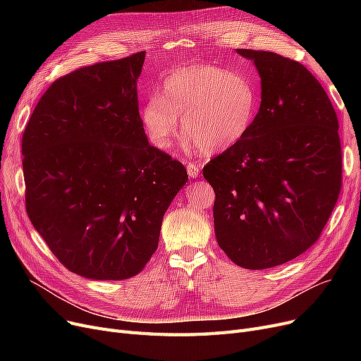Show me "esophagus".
<instances>
[{
  "label": "esophagus",
  "mask_w": 361,
  "mask_h": 361,
  "mask_svg": "<svg viewBox=\"0 0 361 361\" xmlns=\"http://www.w3.org/2000/svg\"><path fill=\"white\" fill-rule=\"evenodd\" d=\"M200 173V165L196 162H188L187 164V174L190 178H196Z\"/></svg>",
  "instance_id": "34e87169"
}]
</instances>
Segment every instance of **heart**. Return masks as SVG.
Listing matches in <instances>:
<instances>
[{"instance_id": "heart-1", "label": "heart", "mask_w": 361, "mask_h": 361, "mask_svg": "<svg viewBox=\"0 0 361 361\" xmlns=\"http://www.w3.org/2000/svg\"><path fill=\"white\" fill-rule=\"evenodd\" d=\"M260 93L249 74L218 66H188L165 78L161 93L152 94L142 109L150 143L173 147L180 121L190 143L203 154H218L238 145L255 123Z\"/></svg>"}]
</instances>
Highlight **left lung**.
Instances as JSON below:
<instances>
[{
	"label": "left lung",
	"instance_id": "8db88e82",
	"mask_svg": "<svg viewBox=\"0 0 361 361\" xmlns=\"http://www.w3.org/2000/svg\"><path fill=\"white\" fill-rule=\"evenodd\" d=\"M255 61L262 102L238 145L203 166L214 187L219 247L245 269H268L317 241L343 185L336 112L298 61L237 49Z\"/></svg>",
	"mask_w": 361,
	"mask_h": 361
}]
</instances>
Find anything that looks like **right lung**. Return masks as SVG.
Instances as JSON below:
<instances>
[{
	"instance_id": "right-lung-1",
	"label": "right lung",
	"mask_w": 361,
	"mask_h": 361,
	"mask_svg": "<svg viewBox=\"0 0 361 361\" xmlns=\"http://www.w3.org/2000/svg\"><path fill=\"white\" fill-rule=\"evenodd\" d=\"M145 51L56 79L23 131L26 211L64 267L99 281L136 276L158 249L188 176L149 145L139 114Z\"/></svg>"
}]
</instances>
